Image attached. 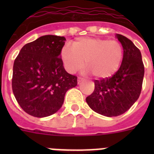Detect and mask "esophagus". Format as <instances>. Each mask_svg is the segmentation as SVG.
<instances>
[{"label":"esophagus","instance_id":"obj_1","mask_svg":"<svg viewBox=\"0 0 154 154\" xmlns=\"http://www.w3.org/2000/svg\"><path fill=\"white\" fill-rule=\"evenodd\" d=\"M84 80V79L83 78H81V77H79L78 78V83L79 84H80Z\"/></svg>","mask_w":154,"mask_h":154}]
</instances>
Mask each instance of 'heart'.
Instances as JSON below:
<instances>
[{"instance_id":"b5f03b06","label":"heart","mask_w":154,"mask_h":154,"mask_svg":"<svg viewBox=\"0 0 154 154\" xmlns=\"http://www.w3.org/2000/svg\"><path fill=\"white\" fill-rule=\"evenodd\" d=\"M64 67L74 74L86 65V72L96 78L106 79L112 77L120 67L123 48L116 40L84 37L76 39L72 47L65 45L61 51Z\"/></svg>"}]
</instances>
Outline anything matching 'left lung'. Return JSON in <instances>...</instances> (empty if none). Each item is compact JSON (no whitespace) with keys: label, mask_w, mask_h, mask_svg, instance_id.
Segmentation results:
<instances>
[{"label":"left lung","mask_w":154,"mask_h":154,"mask_svg":"<svg viewBox=\"0 0 154 154\" xmlns=\"http://www.w3.org/2000/svg\"><path fill=\"white\" fill-rule=\"evenodd\" d=\"M116 36L123 48L120 67L112 77L95 80L94 92L85 99L93 111L108 117L124 113L135 103L144 76L140 51L126 37L119 34Z\"/></svg>","instance_id":"1"}]
</instances>
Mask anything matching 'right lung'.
<instances>
[{"mask_svg": "<svg viewBox=\"0 0 154 154\" xmlns=\"http://www.w3.org/2000/svg\"><path fill=\"white\" fill-rule=\"evenodd\" d=\"M65 37L44 35L28 43L13 66L12 90L24 112L46 117L60 109L65 95L77 85V77L65 70L61 51Z\"/></svg>", "mask_w": 154, "mask_h": 154, "instance_id": "add662e5", "label": "right lung"}]
</instances>
